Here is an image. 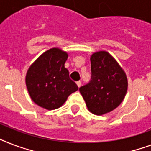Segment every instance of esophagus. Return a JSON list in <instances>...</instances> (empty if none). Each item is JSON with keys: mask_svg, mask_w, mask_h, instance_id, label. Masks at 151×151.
I'll list each match as a JSON object with an SVG mask.
<instances>
[{"mask_svg": "<svg viewBox=\"0 0 151 151\" xmlns=\"http://www.w3.org/2000/svg\"><path fill=\"white\" fill-rule=\"evenodd\" d=\"M77 85L78 86V88H80L81 86V81H77Z\"/></svg>", "mask_w": 151, "mask_h": 151, "instance_id": "34e87169", "label": "esophagus"}]
</instances>
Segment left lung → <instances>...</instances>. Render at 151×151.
Returning <instances> with one entry per match:
<instances>
[{
	"label": "left lung",
	"mask_w": 151,
	"mask_h": 151,
	"mask_svg": "<svg viewBox=\"0 0 151 151\" xmlns=\"http://www.w3.org/2000/svg\"><path fill=\"white\" fill-rule=\"evenodd\" d=\"M91 60V81L79 88L90 112L103 115L122 103L128 89L123 69L106 51L95 52Z\"/></svg>",
	"instance_id": "8db88e82"
}]
</instances>
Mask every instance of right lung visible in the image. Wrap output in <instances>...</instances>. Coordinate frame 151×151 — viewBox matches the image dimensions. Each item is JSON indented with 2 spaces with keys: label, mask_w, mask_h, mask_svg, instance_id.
<instances>
[{
  "label": "right lung",
  "mask_w": 151,
  "mask_h": 151,
  "mask_svg": "<svg viewBox=\"0 0 151 151\" xmlns=\"http://www.w3.org/2000/svg\"><path fill=\"white\" fill-rule=\"evenodd\" d=\"M68 54L58 48L41 55L29 66L26 85L31 99L41 107L55 110L60 107L67 97L78 89L69 77L64 64Z\"/></svg>",
  "instance_id": "right-lung-1"
}]
</instances>
